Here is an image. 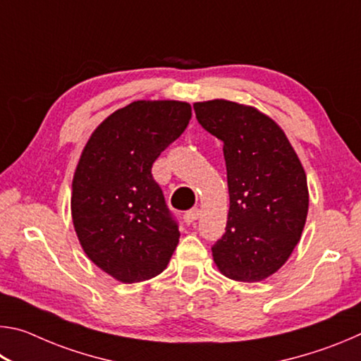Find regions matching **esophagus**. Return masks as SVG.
<instances>
[{"label": "esophagus", "mask_w": 361, "mask_h": 361, "mask_svg": "<svg viewBox=\"0 0 361 361\" xmlns=\"http://www.w3.org/2000/svg\"><path fill=\"white\" fill-rule=\"evenodd\" d=\"M199 216H200V210L192 209V210H188L185 215H183V219H185L186 224H192Z\"/></svg>", "instance_id": "esophagus-1"}]
</instances>
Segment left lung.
<instances>
[{"mask_svg":"<svg viewBox=\"0 0 361 361\" xmlns=\"http://www.w3.org/2000/svg\"><path fill=\"white\" fill-rule=\"evenodd\" d=\"M195 118L223 142L229 212L213 245L219 272L259 282L282 267L301 239L309 210L307 178L276 121L224 99L194 103Z\"/></svg>","mask_w":361,"mask_h":361,"instance_id":"8db88e82","label":"left lung"}]
</instances>
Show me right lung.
<instances>
[{
  "instance_id": "1",
  "label": "right lung",
  "mask_w": 361,
  "mask_h": 361,
  "mask_svg": "<svg viewBox=\"0 0 361 361\" xmlns=\"http://www.w3.org/2000/svg\"><path fill=\"white\" fill-rule=\"evenodd\" d=\"M191 119V105L138 100L92 132L73 176L71 216L87 258L122 283L167 267L180 231L151 167Z\"/></svg>"
}]
</instances>
